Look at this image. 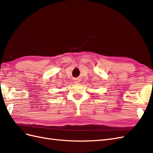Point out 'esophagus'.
Instances as JSON below:
<instances>
[{
  "label": "esophagus",
  "mask_w": 153,
  "mask_h": 153,
  "mask_svg": "<svg viewBox=\"0 0 153 153\" xmlns=\"http://www.w3.org/2000/svg\"><path fill=\"white\" fill-rule=\"evenodd\" d=\"M75 82H76V83H78V82H79V81H78V80H76Z\"/></svg>",
  "instance_id": "1"
}]
</instances>
